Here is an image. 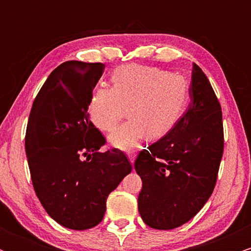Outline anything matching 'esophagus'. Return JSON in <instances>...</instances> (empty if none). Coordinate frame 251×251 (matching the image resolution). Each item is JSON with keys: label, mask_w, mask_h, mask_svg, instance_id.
<instances>
[{"label": "esophagus", "mask_w": 251, "mask_h": 251, "mask_svg": "<svg viewBox=\"0 0 251 251\" xmlns=\"http://www.w3.org/2000/svg\"><path fill=\"white\" fill-rule=\"evenodd\" d=\"M127 157H128V160L131 162V164H133L135 160V157H137V153H135L134 151H131L127 153Z\"/></svg>", "instance_id": "34e87169"}]
</instances>
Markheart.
<instances>
[{
    "label": "heart",
    "mask_w": 251,
    "mask_h": 251,
    "mask_svg": "<svg viewBox=\"0 0 251 251\" xmlns=\"http://www.w3.org/2000/svg\"><path fill=\"white\" fill-rule=\"evenodd\" d=\"M112 82L113 87L101 85L93 89L88 113L98 128L111 131L127 107L129 119L108 137L123 151L137 148L146 137L159 139L168 134L190 101L185 77L152 66H120L112 73Z\"/></svg>",
    "instance_id": "obj_1"
}]
</instances>
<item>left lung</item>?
Masks as SVG:
<instances>
[{
  "label": "left lung",
  "mask_w": 251,
  "mask_h": 251,
  "mask_svg": "<svg viewBox=\"0 0 251 251\" xmlns=\"http://www.w3.org/2000/svg\"><path fill=\"white\" fill-rule=\"evenodd\" d=\"M190 99L177 125L140 152L134 163L143 180L138 210L153 229L171 230L195 217L217 180L224 148L221 105L196 63Z\"/></svg>",
  "instance_id": "8db88e82"
}]
</instances>
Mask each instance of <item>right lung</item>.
I'll return each instance as SVG.
<instances>
[{
	"label": "right lung",
	"instance_id": "obj_1",
	"mask_svg": "<svg viewBox=\"0 0 251 251\" xmlns=\"http://www.w3.org/2000/svg\"><path fill=\"white\" fill-rule=\"evenodd\" d=\"M103 63L63 62L40 89L28 120L25 154L36 196L62 226H98L106 200L132 171L120 150H99L105 138L89 120L92 92Z\"/></svg>",
	"mask_w": 251,
	"mask_h": 251
}]
</instances>
